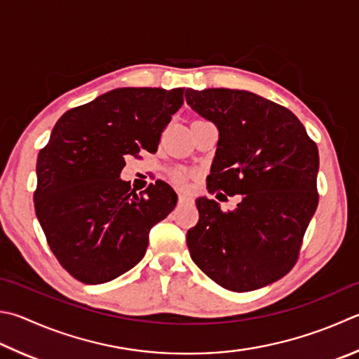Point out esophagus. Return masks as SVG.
Instances as JSON below:
<instances>
[{
	"instance_id": "esophagus-1",
	"label": "esophagus",
	"mask_w": 359,
	"mask_h": 359,
	"mask_svg": "<svg viewBox=\"0 0 359 359\" xmlns=\"http://www.w3.org/2000/svg\"><path fill=\"white\" fill-rule=\"evenodd\" d=\"M177 194H179V202H187V201L191 199L190 194H187L185 191H179Z\"/></svg>"
}]
</instances>
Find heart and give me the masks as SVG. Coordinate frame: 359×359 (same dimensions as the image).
Returning <instances> with one entry per match:
<instances>
[{
  "instance_id": "obj_1",
  "label": "heart",
  "mask_w": 359,
  "mask_h": 359,
  "mask_svg": "<svg viewBox=\"0 0 359 359\" xmlns=\"http://www.w3.org/2000/svg\"><path fill=\"white\" fill-rule=\"evenodd\" d=\"M174 179H175V182H182L185 179V174L184 172H175L174 174Z\"/></svg>"
}]
</instances>
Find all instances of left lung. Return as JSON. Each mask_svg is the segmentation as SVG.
<instances>
[{
    "label": "left lung",
    "mask_w": 359,
    "mask_h": 359,
    "mask_svg": "<svg viewBox=\"0 0 359 359\" xmlns=\"http://www.w3.org/2000/svg\"><path fill=\"white\" fill-rule=\"evenodd\" d=\"M187 103L212 121L219 141L210 194H242L233 212L199 198L187 245L199 269L231 292L278 281L295 266L318 205V149L290 109L248 90H185Z\"/></svg>",
    "instance_id": "1"
}]
</instances>
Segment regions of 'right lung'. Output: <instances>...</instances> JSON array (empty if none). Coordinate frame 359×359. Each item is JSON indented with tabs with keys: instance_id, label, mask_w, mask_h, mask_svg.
<instances>
[{
	"instance_id": "add662e5",
	"label": "right lung",
	"mask_w": 359,
	"mask_h": 359,
	"mask_svg": "<svg viewBox=\"0 0 359 359\" xmlns=\"http://www.w3.org/2000/svg\"><path fill=\"white\" fill-rule=\"evenodd\" d=\"M184 88H119L61 116L37 157L34 208L47 243L70 276L103 284L144 257L151 227L177 204L157 180L136 194L119 179L127 155L157 152L184 105Z\"/></svg>"
}]
</instances>
